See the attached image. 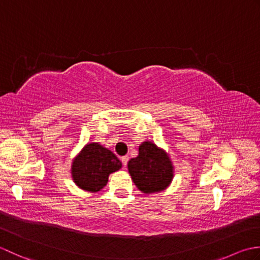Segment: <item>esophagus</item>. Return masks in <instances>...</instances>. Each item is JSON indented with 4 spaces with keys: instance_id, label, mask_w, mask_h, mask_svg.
Listing matches in <instances>:
<instances>
[{
    "instance_id": "34e87169",
    "label": "esophagus",
    "mask_w": 260,
    "mask_h": 260,
    "mask_svg": "<svg viewBox=\"0 0 260 260\" xmlns=\"http://www.w3.org/2000/svg\"><path fill=\"white\" fill-rule=\"evenodd\" d=\"M120 159H121V163H123L124 167H126L127 163H128V156H127V155H125V156H121V157H120Z\"/></svg>"
}]
</instances>
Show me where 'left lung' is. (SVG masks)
I'll list each match as a JSON object with an SVG mask.
<instances>
[{
  "mask_svg": "<svg viewBox=\"0 0 260 260\" xmlns=\"http://www.w3.org/2000/svg\"><path fill=\"white\" fill-rule=\"evenodd\" d=\"M127 165L135 185L146 194L167 189L173 179L169 155L152 142L142 143L139 155L131 158Z\"/></svg>",
  "mask_w": 260,
  "mask_h": 260,
  "instance_id": "obj_1",
  "label": "left lung"
}]
</instances>
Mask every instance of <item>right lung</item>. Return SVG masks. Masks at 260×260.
Listing matches in <instances>:
<instances>
[{
  "instance_id": "1",
  "label": "right lung",
  "mask_w": 260,
  "mask_h": 260,
  "mask_svg": "<svg viewBox=\"0 0 260 260\" xmlns=\"http://www.w3.org/2000/svg\"><path fill=\"white\" fill-rule=\"evenodd\" d=\"M120 168L121 162L112 151L98 143H90L75 158L71 174L80 189L97 192L107 184L109 174Z\"/></svg>"
}]
</instances>
